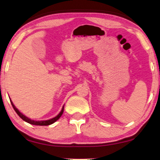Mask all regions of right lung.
Masks as SVG:
<instances>
[{"label":"right lung","instance_id":"right-lung-1","mask_svg":"<svg viewBox=\"0 0 160 160\" xmlns=\"http://www.w3.org/2000/svg\"><path fill=\"white\" fill-rule=\"evenodd\" d=\"M11 101V103H12V107H13V108H14V111H15L16 112H17V114H18V115L20 116V118H21L24 121H26V122H27V123H30V124H32V125H36V126H48V125H51V124H52V123H54V122L57 121V120L59 119L60 117H61L62 114H63V112H64V106H63V107H62L61 112H60L59 115L56 116L55 118H52V119L48 120V121H33V120H31L30 118H27L26 116H25L24 115H22V114L18 110V109H17L15 107H14V105L13 104V103L12 102V101Z\"/></svg>","mask_w":160,"mask_h":160}]
</instances>
